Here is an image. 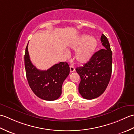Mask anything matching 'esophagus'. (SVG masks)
I'll return each mask as SVG.
<instances>
[{
	"mask_svg": "<svg viewBox=\"0 0 134 134\" xmlns=\"http://www.w3.org/2000/svg\"><path fill=\"white\" fill-rule=\"evenodd\" d=\"M70 72H72L74 71H75V67L73 66V65H70Z\"/></svg>",
	"mask_w": 134,
	"mask_h": 134,
	"instance_id": "1",
	"label": "esophagus"
}]
</instances>
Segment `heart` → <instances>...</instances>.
<instances>
[{"instance_id":"1","label":"heart","mask_w":134,"mask_h":134,"mask_svg":"<svg viewBox=\"0 0 134 134\" xmlns=\"http://www.w3.org/2000/svg\"><path fill=\"white\" fill-rule=\"evenodd\" d=\"M97 45L98 42L95 37L83 35L74 41L70 47L73 50L77 51L75 53L77 62L79 63H86L92 58Z\"/></svg>"}]
</instances>
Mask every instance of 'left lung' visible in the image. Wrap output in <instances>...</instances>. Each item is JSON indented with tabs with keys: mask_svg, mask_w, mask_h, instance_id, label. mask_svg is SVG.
I'll return each mask as SVG.
<instances>
[{
	"mask_svg": "<svg viewBox=\"0 0 134 134\" xmlns=\"http://www.w3.org/2000/svg\"><path fill=\"white\" fill-rule=\"evenodd\" d=\"M101 41L103 49L94 53L83 66L76 69L81 78L79 92L87 99L98 97L105 92L112 74V52L108 38L103 34Z\"/></svg>",
	"mask_w": 134,
	"mask_h": 134,
	"instance_id": "8db88e82",
	"label": "left lung"
}]
</instances>
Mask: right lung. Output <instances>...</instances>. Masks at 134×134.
<instances>
[{
	"label": "right lung",
	"mask_w": 134,
	"mask_h": 134,
	"mask_svg": "<svg viewBox=\"0 0 134 134\" xmlns=\"http://www.w3.org/2000/svg\"><path fill=\"white\" fill-rule=\"evenodd\" d=\"M24 59L27 80L33 93L44 100L53 101L59 98L63 83L70 74L69 64L62 62L47 70H38L30 61L28 44Z\"/></svg>",
	"instance_id": "right-lung-1"
}]
</instances>
